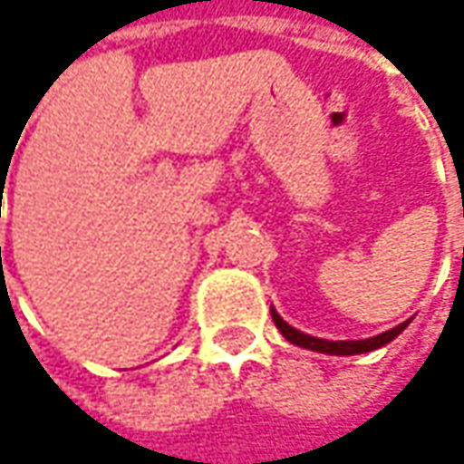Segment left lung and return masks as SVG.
Instances as JSON below:
<instances>
[{"label":"left lung","mask_w":464,"mask_h":464,"mask_svg":"<svg viewBox=\"0 0 464 464\" xmlns=\"http://www.w3.org/2000/svg\"><path fill=\"white\" fill-rule=\"evenodd\" d=\"M271 317H274L276 327L282 330V335H285L290 343L304 346V349H312V352H323V354H362V352H373V349H379V346L390 343V341H392V338L406 327V323H403V324H398V327H392V330H387V333H382V335L365 338V341H324V338H314V335H306V333H301V330L290 327V324L285 323L274 309H271Z\"/></svg>","instance_id":"left-lung-1"}]
</instances>
